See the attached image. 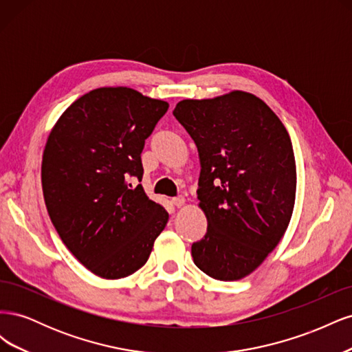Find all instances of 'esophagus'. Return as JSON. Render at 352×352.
I'll return each instance as SVG.
<instances>
[{
	"instance_id": "34e87169",
	"label": "esophagus",
	"mask_w": 352,
	"mask_h": 352,
	"mask_svg": "<svg viewBox=\"0 0 352 352\" xmlns=\"http://www.w3.org/2000/svg\"><path fill=\"white\" fill-rule=\"evenodd\" d=\"M173 204H175L176 207H182V206L185 204V198H184L182 195H179V197L173 198Z\"/></svg>"
}]
</instances>
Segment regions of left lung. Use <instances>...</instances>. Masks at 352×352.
Returning <instances> with one entry per match:
<instances>
[{
  "instance_id": "left-lung-1",
  "label": "left lung",
  "mask_w": 352,
  "mask_h": 352,
  "mask_svg": "<svg viewBox=\"0 0 352 352\" xmlns=\"http://www.w3.org/2000/svg\"><path fill=\"white\" fill-rule=\"evenodd\" d=\"M173 114L199 155L198 207L207 233L192 243L199 270L217 280L251 274L278 247L295 206L296 166L286 127L254 94L184 100Z\"/></svg>"
}]
</instances>
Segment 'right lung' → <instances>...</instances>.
Listing matches in <instances>:
<instances>
[{
    "label": "right lung",
    "instance_id": "add662e5",
    "mask_svg": "<svg viewBox=\"0 0 352 352\" xmlns=\"http://www.w3.org/2000/svg\"><path fill=\"white\" fill-rule=\"evenodd\" d=\"M168 109L132 88H98L60 116L42 154L50 219L85 267L102 279L140 270L167 225L166 208L141 185L145 140Z\"/></svg>",
    "mask_w": 352,
    "mask_h": 352
}]
</instances>
